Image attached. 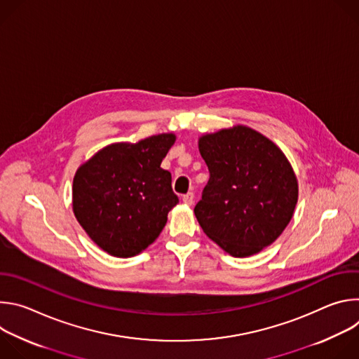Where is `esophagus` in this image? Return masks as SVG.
Instances as JSON below:
<instances>
[{
  "mask_svg": "<svg viewBox=\"0 0 359 359\" xmlns=\"http://www.w3.org/2000/svg\"><path fill=\"white\" fill-rule=\"evenodd\" d=\"M182 200H183L184 204H187V206H191L193 201H194V194H193V193H187V194L183 196Z\"/></svg>",
  "mask_w": 359,
  "mask_h": 359,
  "instance_id": "esophagus-1",
  "label": "esophagus"
}]
</instances>
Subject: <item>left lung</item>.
Returning <instances> with one entry per match:
<instances>
[{
  "label": "left lung",
  "mask_w": 359,
  "mask_h": 359,
  "mask_svg": "<svg viewBox=\"0 0 359 359\" xmlns=\"http://www.w3.org/2000/svg\"><path fill=\"white\" fill-rule=\"evenodd\" d=\"M198 150L210 172L194 208L204 234L233 257L263 251L283 234L298 200L284 151L245 125L203 133Z\"/></svg>",
  "instance_id": "8db88e82"
}]
</instances>
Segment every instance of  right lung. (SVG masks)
<instances>
[{"label":"right lung","mask_w":359,"mask_h":359,"mask_svg":"<svg viewBox=\"0 0 359 359\" xmlns=\"http://www.w3.org/2000/svg\"><path fill=\"white\" fill-rule=\"evenodd\" d=\"M175 142L172 132L115 142L76 169L72 210L100 250L129 259L159 237L179 203L170 172L161 168Z\"/></svg>","instance_id":"right-lung-1"}]
</instances>
